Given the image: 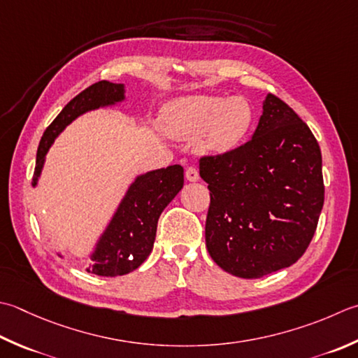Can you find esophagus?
Listing matches in <instances>:
<instances>
[{
	"mask_svg": "<svg viewBox=\"0 0 358 358\" xmlns=\"http://www.w3.org/2000/svg\"><path fill=\"white\" fill-rule=\"evenodd\" d=\"M200 175H199V171L195 169V167H187L186 169V180L191 181V183H194V181H199Z\"/></svg>",
	"mask_w": 358,
	"mask_h": 358,
	"instance_id": "esophagus-1",
	"label": "esophagus"
}]
</instances>
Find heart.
<instances>
[{
    "mask_svg": "<svg viewBox=\"0 0 358 358\" xmlns=\"http://www.w3.org/2000/svg\"><path fill=\"white\" fill-rule=\"evenodd\" d=\"M253 122L250 103L239 96H191L172 102L161 130L177 141H192L203 155H225L242 144Z\"/></svg>",
    "mask_w": 358,
    "mask_h": 358,
    "instance_id": "heart-1",
    "label": "heart"
}]
</instances>
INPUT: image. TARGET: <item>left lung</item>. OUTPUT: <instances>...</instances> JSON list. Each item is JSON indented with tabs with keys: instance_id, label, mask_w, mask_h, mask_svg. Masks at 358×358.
I'll return each mask as SVG.
<instances>
[{
	"instance_id": "left-lung-1",
	"label": "left lung",
	"mask_w": 358,
	"mask_h": 358,
	"mask_svg": "<svg viewBox=\"0 0 358 358\" xmlns=\"http://www.w3.org/2000/svg\"><path fill=\"white\" fill-rule=\"evenodd\" d=\"M323 161L313 133L267 94L247 144L200 159L211 205L206 248L231 275L262 278L295 264L309 247L324 203Z\"/></svg>"
}]
</instances>
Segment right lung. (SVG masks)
Listing matches in <instances>:
<instances>
[{"label": "right lung", "instance_id": "right-lung-1", "mask_svg": "<svg viewBox=\"0 0 358 358\" xmlns=\"http://www.w3.org/2000/svg\"><path fill=\"white\" fill-rule=\"evenodd\" d=\"M124 101V83L108 80L94 83L69 101L40 139L32 186L38 185L46 153L55 138L69 124L88 111L115 107ZM183 183V167L180 164L138 175L91 251V264L87 271L97 276L113 278L136 270L152 253L161 213L181 191ZM57 256L63 257L62 253H57Z\"/></svg>", "mask_w": 358, "mask_h": 358}]
</instances>
